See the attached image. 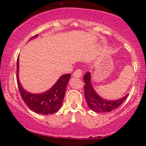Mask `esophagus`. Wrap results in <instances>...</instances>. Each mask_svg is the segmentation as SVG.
Returning <instances> with one entry per match:
<instances>
[{
  "instance_id": "1",
  "label": "esophagus",
  "mask_w": 146,
  "mask_h": 146,
  "mask_svg": "<svg viewBox=\"0 0 146 146\" xmlns=\"http://www.w3.org/2000/svg\"><path fill=\"white\" fill-rule=\"evenodd\" d=\"M82 75V70L80 69H77L76 71H75V72L73 74V77H75V78H81Z\"/></svg>"
}]
</instances>
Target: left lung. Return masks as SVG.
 Instances as JSON below:
<instances>
[{"label": "left lung", "instance_id": "1", "mask_svg": "<svg viewBox=\"0 0 146 146\" xmlns=\"http://www.w3.org/2000/svg\"><path fill=\"white\" fill-rule=\"evenodd\" d=\"M85 98L90 110L96 113H108L117 109L126 100L129 94L125 95L122 98L117 100H107L100 97L96 93L91 84V75L90 72L84 76Z\"/></svg>", "mask_w": 146, "mask_h": 146}]
</instances>
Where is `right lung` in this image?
<instances>
[{
	"instance_id": "1",
	"label": "right lung",
	"mask_w": 146,
	"mask_h": 146,
	"mask_svg": "<svg viewBox=\"0 0 146 146\" xmlns=\"http://www.w3.org/2000/svg\"><path fill=\"white\" fill-rule=\"evenodd\" d=\"M38 36L36 35L32 37L35 38ZM19 57V56H18ZM19 72V58L17 59V83L20 93L23 101L27 106L35 113L41 115H49L56 113L61 107L66 86L69 80L71 74L62 75L56 84L50 89L42 93H30L23 88L18 77Z\"/></svg>"
}]
</instances>
